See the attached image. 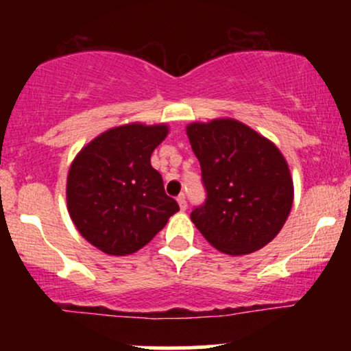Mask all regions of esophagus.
I'll return each mask as SVG.
<instances>
[{"mask_svg": "<svg viewBox=\"0 0 351 351\" xmlns=\"http://www.w3.org/2000/svg\"><path fill=\"white\" fill-rule=\"evenodd\" d=\"M176 201H178L181 211H184V209H186V206H188V204H186V196H184V193H181L178 198H176Z\"/></svg>", "mask_w": 351, "mask_h": 351, "instance_id": "esophagus-1", "label": "esophagus"}]
</instances>
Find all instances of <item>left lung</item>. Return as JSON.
<instances>
[{
    "instance_id": "obj_1",
    "label": "left lung",
    "mask_w": 351,
    "mask_h": 351,
    "mask_svg": "<svg viewBox=\"0 0 351 351\" xmlns=\"http://www.w3.org/2000/svg\"><path fill=\"white\" fill-rule=\"evenodd\" d=\"M201 165L206 201L191 221L213 247L229 256L263 249L291 215L293 181L279 148L234 119L186 127Z\"/></svg>"
}]
</instances>
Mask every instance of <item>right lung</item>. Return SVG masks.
<instances>
[{
	"label": "right lung",
	"instance_id": "add662e5",
	"mask_svg": "<svg viewBox=\"0 0 351 351\" xmlns=\"http://www.w3.org/2000/svg\"><path fill=\"white\" fill-rule=\"evenodd\" d=\"M168 132L167 123L119 125L95 136L72 160L67 211L80 236L108 256L136 252L180 211L150 163Z\"/></svg>",
	"mask_w": 351,
	"mask_h": 351
}]
</instances>
